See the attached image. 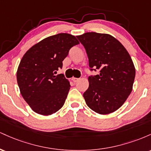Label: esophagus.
Here are the masks:
<instances>
[{
    "label": "esophagus",
    "instance_id": "34e87169",
    "mask_svg": "<svg viewBox=\"0 0 151 151\" xmlns=\"http://www.w3.org/2000/svg\"><path fill=\"white\" fill-rule=\"evenodd\" d=\"M72 81H74V82H77V81H78L79 80V78H76V77H72Z\"/></svg>",
    "mask_w": 151,
    "mask_h": 151
}]
</instances>
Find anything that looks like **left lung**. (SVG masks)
I'll use <instances>...</instances> for the list:
<instances>
[{
    "label": "left lung",
    "mask_w": 151,
    "mask_h": 151,
    "mask_svg": "<svg viewBox=\"0 0 151 151\" xmlns=\"http://www.w3.org/2000/svg\"><path fill=\"white\" fill-rule=\"evenodd\" d=\"M77 37L86 50L90 71L99 72L89 77V88L83 94L86 104L98 114L112 113L132 91L136 70L131 56L110 35L91 32Z\"/></svg>",
    "instance_id": "1"
}]
</instances>
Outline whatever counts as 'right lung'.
Instances as JSON below:
<instances>
[{"label": "right lung", "instance_id": "right-lung-1", "mask_svg": "<svg viewBox=\"0 0 151 151\" xmlns=\"http://www.w3.org/2000/svg\"><path fill=\"white\" fill-rule=\"evenodd\" d=\"M74 36L59 33L42 40L27 50L17 72V81L25 101L36 113L51 115L63 106L70 89L63 74L62 61L73 46Z\"/></svg>", "mask_w": 151, "mask_h": 151}]
</instances>
